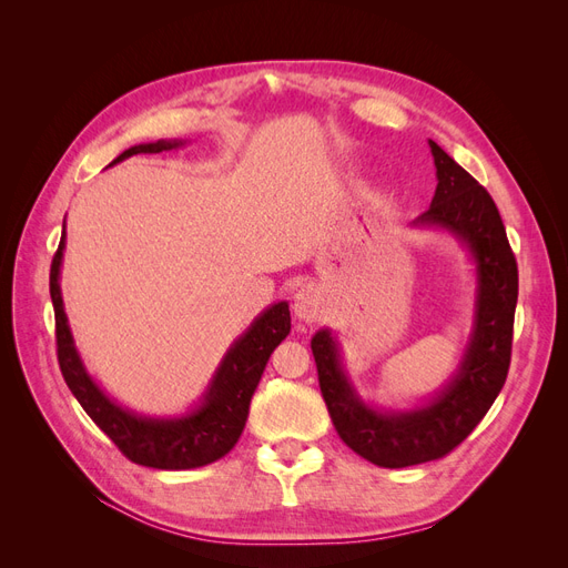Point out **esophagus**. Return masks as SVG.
Listing matches in <instances>:
<instances>
[{"mask_svg":"<svg viewBox=\"0 0 568 568\" xmlns=\"http://www.w3.org/2000/svg\"><path fill=\"white\" fill-rule=\"evenodd\" d=\"M324 311H326V301L317 286H303L294 296V315L307 324L320 322Z\"/></svg>","mask_w":568,"mask_h":568,"instance_id":"esophagus-1","label":"esophagus"}]
</instances>
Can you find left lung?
Returning <instances> with one entry per match:
<instances>
[{"label": "left lung", "instance_id": "1", "mask_svg": "<svg viewBox=\"0 0 568 568\" xmlns=\"http://www.w3.org/2000/svg\"><path fill=\"white\" fill-rule=\"evenodd\" d=\"M436 196L417 222L440 225L467 242L478 263L476 332L459 374L438 398L407 415H379L359 403L338 365L329 332L313 336V355L322 398L341 440L376 467L403 469L440 459L467 438L503 390L509 363L519 267L509 246L500 211L467 170L436 142Z\"/></svg>", "mask_w": 568, "mask_h": 568}]
</instances>
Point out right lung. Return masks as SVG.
Instances as JSON below:
<instances>
[{"instance_id": "obj_1", "label": "right lung", "mask_w": 568, "mask_h": 568, "mask_svg": "<svg viewBox=\"0 0 568 568\" xmlns=\"http://www.w3.org/2000/svg\"><path fill=\"white\" fill-rule=\"evenodd\" d=\"M180 142H156L140 144L120 153L113 161H123L134 153H159L165 149H175ZM111 163V165H113ZM63 255V236L54 253L49 270V294L54 303V322H57V357L63 379L71 393L88 412L92 422L104 432L115 448L130 462L142 464L153 469H196L203 464H211L225 457L242 436L248 405L253 393L261 382L263 369L272 351L291 332L288 305L277 303L253 322L251 329L234 343L227 353L225 363L217 369L211 384L205 403L194 415L182 419H142L130 415L128 409L111 403L104 393L84 372L80 357L75 353L71 332H68L61 288H59V267Z\"/></svg>"}]
</instances>
